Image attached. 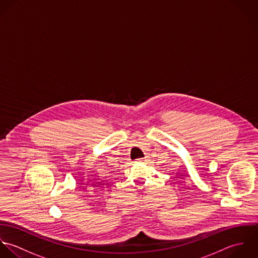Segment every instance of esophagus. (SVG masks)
I'll list each match as a JSON object with an SVG mask.
<instances>
[{
	"label": "esophagus",
	"mask_w": 258,
	"mask_h": 258,
	"mask_svg": "<svg viewBox=\"0 0 258 258\" xmlns=\"http://www.w3.org/2000/svg\"><path fill=\"white\" fill-rule=\"evenodd\" d=\"M137 160H138L139 162H146V161H147V159H146L145 157H141V158H138Z\"/></svg>",
	"instance_id": "obj_1"
}]
</instances>
